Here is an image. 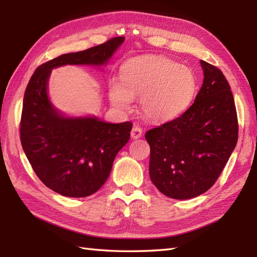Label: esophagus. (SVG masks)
<instances>
[{
	"label": "esophagus",
	"mask_w": 257,
	"mask_h": 257,
	"mask_svg": "<svg viewBox=\"0 0 257 257\" xmlns=\"http://www.w3.org/2000/svg\"><path fill=\"white\" fill-rule=\"evenodd\" d=\"M141 136H143V129H141L139 125H134V128L132 130V138L139 139Z\"/></svg>",
	"instance_id": "1"
}]
</instances>
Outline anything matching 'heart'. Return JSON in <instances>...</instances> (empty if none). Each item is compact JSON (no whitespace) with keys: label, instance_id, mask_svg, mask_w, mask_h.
<instances>
[{"label":"heart","instance_id":"obj_1","mask_svg":"<svg viewBox=\"0 0 257 257\" xmlns=\"http://www.w3.org/2000/svg\"><path fill=\"white\" fill-rule=\"evenodd\" d=\"M196 90L192 70L160 56L135 58L121 68V79L111 78L109 99L118 109H128L140 96V109L152 121L163 122L185 111Z\"/></svg>","mask_w":257,"mask_h":257}]
</instances>
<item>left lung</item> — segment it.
I'll list each match as a JSON object with an SVG mask.
<instances>
[{
    "label": "left lung",
    "mask_w": 257,
    "mask_h": 257,
    "mask_svg": "<svg viewBox=\"0 0 257 257\" xmlns=\"http://www.w3.org/2000/svg\"><path fill=\"white\" fill-rule=\"evenodd\" d=\"M203 84L181 116L146 133L152 183L169 198L206 192L235 148L238 123L231 87L221 70L201 61Z\"/></svg>",
    "instance_id": "obj_1"
}]
</instances>
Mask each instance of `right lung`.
<instances>
[{"label":"right lung","instance_id":"obj_1","mask_svg":"<svg viewBox=\"0 0 257 257\" xmlns=\"http://www.w3.org/2000/svg\"><path fill=\"white\" fill-rule=\"evenodd\" d=\"M113 37L88 50L63 54L38 66L27 84L20 123L21 144L33 170L47 188L69 198L97 192L106 182L133 123H108L96 117L69 118L53 107L47 81L64 65L106 64L122 44Z\"/></svg>","mask_w":257,"mask_h":257}]
</instances>
